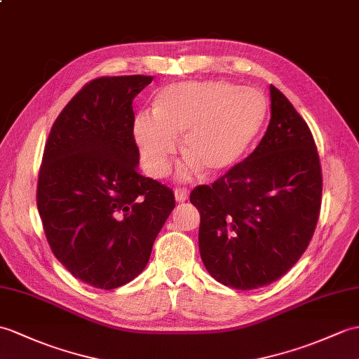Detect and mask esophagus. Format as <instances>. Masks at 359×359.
I'll list each match as a JSON object with an SVG mask.
<instances>
[{"mask_svg":"<svg viewBox=\"0 0 359 359\" xmlns=\"http://www.w3.org/2000/svg\"><path fill=\"white\" fill-rule=\"evenodd\" d=\"M188 189L185 187H177L176 189H174V197H176L177 202H185V200H188Z\"/></svg>","mask_w":359,"mask_h":359,"instance_id":"34e87169","label":"esophagus"}]
</instances>
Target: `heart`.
I'll return each mask as SVG.
<instances>
[{
	"label": "heart",
	"mask_w": 359,
	"mask_h": 359,
	"mask_svg": "<svg viewBox=\"0 0 359 359\" xmlns=\"http://www.w3.org/2000/svg\"><path fill=\"white\" fill-rule=\"evenodd\" d=\"M266 102L252 88H236L220 81H187L162 88L154 99V113L139 111L133 135L140 161L153 177L170 170V159L182 136L188 154L179 166L187 179L205 168L220 174L240 162L260 131Z\"/></svg>",
	"instance_id": "1"
}]
</instances>
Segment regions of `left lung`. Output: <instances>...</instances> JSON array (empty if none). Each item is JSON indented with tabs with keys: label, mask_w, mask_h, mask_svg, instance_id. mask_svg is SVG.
Segmentation results:
<instances>
[{
	"label": "left lung",
	"mask_w": 359,
	"mask_h": 359,
	"mask_svg": "<svg viewBox=\"0 0 359 359\" xmlns=\"http://www.w3.org/2000/svg\"><path fill=\"white\" fill-rule=\"evenodd\" d=\"M271 121L243 162L189 196L200 212L198 249L224 286L251 290L281 278L299 260L318 222L320 157L304 119L273 86Z\"/></svg>",
	"instance_id": "8db88e82"
}]
</instances>
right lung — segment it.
I'll use <instances>...</instances> for the list:
<instances>
[{
    "label": "right lung",
    "mask_w": 359,
    "mask_h": 359,
    "mask_svg": "<svg viewBox=\"0 0 359 359\" xmlns=\"http://www.w3.org/2000/svg\"><path fill=\"white\" fill-rule=\"evenodd\" d=\"M153 76H104L57 116L39 168L36 205L55 257L73 277L116 289L145 269L176 206L172 191L137 171L133 99Z\"/></svg>",
    "instance_id": "obj_1"
}]
</instances>
